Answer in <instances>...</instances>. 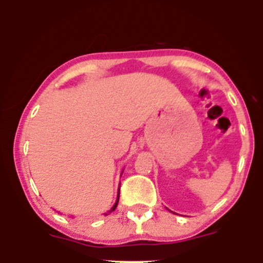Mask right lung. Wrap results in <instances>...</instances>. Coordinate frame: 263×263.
<instances>
[{"label":"right lung","instance_id":"right-lung-1","mask_svg":"<svg viewBox=\"0 0 263 263\" xmlns=\"http://www.w3.org/2000/svg\"><path fill=\"white\" fill-rule=\"evenodd\" d=\"M119 198H120V194H119V195H117V200H116V203H115V205H114V206H112V209H111V210H110V213H111V211H114L115 209H116L117 204H119ZM106 215H107V214H106Z\"/></svg>","mask_w":263,"mask_h":263}]
</instances>
